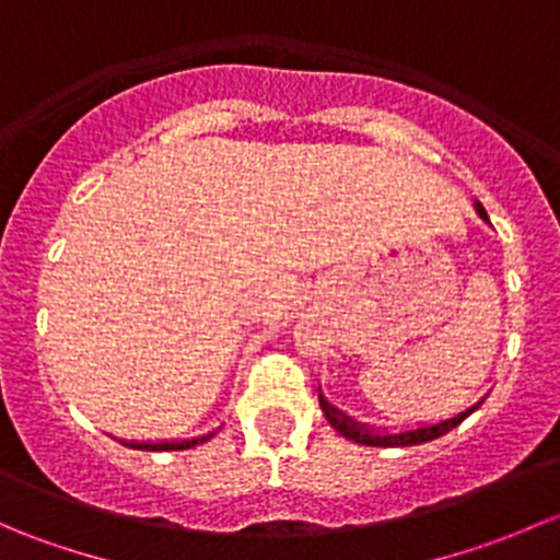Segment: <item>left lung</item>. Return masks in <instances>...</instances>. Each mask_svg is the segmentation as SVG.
I'll return each instance as SVG.
<instances>
[{
	"label": "left lung",
	"mask_w": 560,
	"mask_h": 560,
	"mask_svg": "<svg viewBox=\"0 0 560 560\" xmlns=\"http://www.w3.org/2000/svg\"><path fill=\"white\" fill-rule=\"evenodd\" d=\"M479 213L488 219V213H485L482 208H479ZM319 398H322V395H319ZM479 404H482V400H479ZM479 404H474L471 409L460 411L457 417H450V420L436 422V425H425V428H417V431H404V433H374V431H369V428L358 425V422H352L349 417H343L341 411L330 409V406H327V400H322V411H325L327 422H330V425L336 428V431L341 433L343 439H349V442L365 444V447H411V444L433 442V439H439V436H444L447 431H453V428L460 425V422L466 420V417L471 415L474 409H479Z\"/></svg>",
	"instance_id": "8db88e82"
}]
</instances>
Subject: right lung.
<instances>
[{
    "label": "right lung",
    "instance_id": "obj_1",
    "mask_svg": "<svg viewBox=\"0 0 560 560\" xmlns=\"http://www.w3.org/2000/svg\"><path fill=\"white\" fill-rule=\"evenodd\" d=\"M213 433H208V436H200V439H189V442H160V444H135V442H124L127 447L132 450H149V453H165V450H189V447H197V444L208 442Z\"/></svg>",
    "mask_w": 560,
    "mask_h": 560
}]
</instances>
